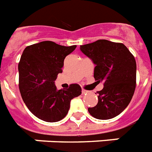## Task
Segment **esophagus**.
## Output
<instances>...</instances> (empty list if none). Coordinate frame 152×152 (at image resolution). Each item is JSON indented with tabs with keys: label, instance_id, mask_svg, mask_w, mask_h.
I'll list each match as a JSON object with an SVG mask.
<instances>
[{
	"label": "esophagus",
	"instance_id": "1",
	"mask_svg": "<svg viewBox=\"0 0 152 152\" xmlns=\"http://www.w3.org/2000/svg\"><path fill=\"white\" fill-rule=\"evenodd\" d=\"M81 92H82V94H85V93H88V91L85 90V89H82Z\"/></svg>",
	"mask_w": 152,
	"mask_h": 152
}]
</instances>
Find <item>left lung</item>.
<instances>
[{"mask_svg":"<svg viewBox=\"0 0 152 152\" xmlns=\"http://www.w3.org/2000/svg\"><path fill=\"white\" fill-rule=\"evenodd\" d=\"M80 50L95 64L94 78L103 82L96 106L88 110L95 118L107 120L122 113L132 99L136 85V62L122 43L100 39L81 45Z\"/></svg>","mask_w":152,"mask_h":152,"instance_id":"obj_1","label":"left lung"}]
</instances>
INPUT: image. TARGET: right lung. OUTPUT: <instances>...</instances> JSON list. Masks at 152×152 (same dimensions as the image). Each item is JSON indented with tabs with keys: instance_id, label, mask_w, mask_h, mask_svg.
Listing matches in <instances>:
<instances>
[{
	"instance_id": "obj_1",
	"label": "right lung",
	"mask_w": 152,
	"mask_h": 152,
	"mask_svg": "<svg viewBox=\"0 0 152 152\" xmlns=\"http://www.w3.org/2000/svg\"><path fill=\"white\" fill-rule=\"evenodd\" d=\"M76 48L44 41L28 46L22 52L18 64L20 93L29 110L42 121H60L67 114L71 100L81 94L77 84L59 90L55 85L66 56Z\"/></svg>"
}]
</instances>
